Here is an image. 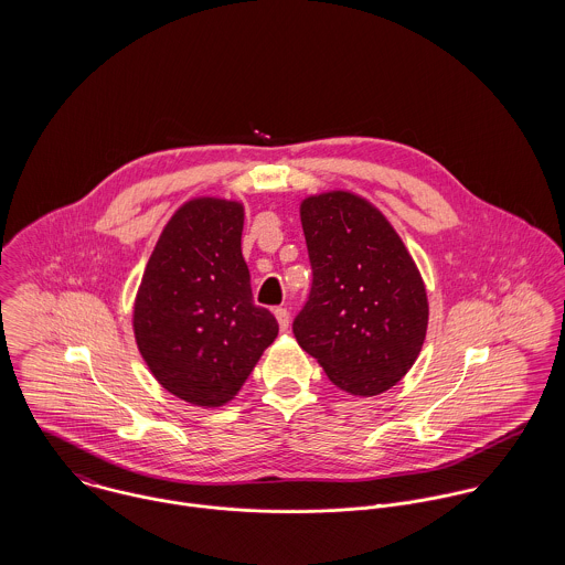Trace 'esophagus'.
Segmentation results:
<instances>
[{
  "label": "esophagus",
  "mask_w": 565,
  "mask_h": 565,
  "mask_svg": "<svg viewBox=\"0 0 565 565\" xmlns=\"http://www.w3.org/2000/svg\"><path fill=\"white\" fill-rule=\"evenodd\" d=\"M274 316H276V320H278V326H280V330H282V332H285V330H289L291 318H289V311H287V309H276V311H274Z\"/></svg>",
  "instance_id": "obj_1"
}]
</instances>
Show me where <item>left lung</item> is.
Masks as SVG:
<instances>
[{"label":"left lung","instance_id":"1","mask_svg":"<svg viewBox=\"0 0 565 565\" xmlns=\"http://www.w3.org/2000/svg\"><path fill=\"white\" fill-rule=\"evenodd\" d=\"M313 269L294 334L352 396H379L415 363L428 326L422 276L403 239L363 198L311 195L300 206Z\"/></svg>","mask_w":565,"mask_h":565}]
</instances>
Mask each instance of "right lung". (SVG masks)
<instances>
[{"label":"right lung","mask_w":565,"mask_h":565,"mask_svg":"<svg viewBox=\"0 0 565 565\" xmlns=\"http://www.w3.org/2000/svg\"><path fill=\"white\" fill-rule=\"evenodd\" d=\"M239 202L198 198L175 211L135 302V337L162 387L195 406L233 401L276 318L252 300Z\"/></svg>","instance_id":"add662e5"}]
</instances>
